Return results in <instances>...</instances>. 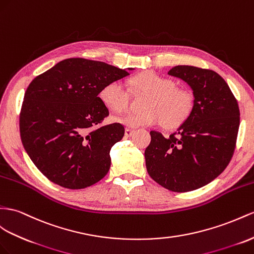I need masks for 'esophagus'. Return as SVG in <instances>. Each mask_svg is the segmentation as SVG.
Masks as SVG:
<instances>
[{
    "label": "esophagus",
    "instance_id": "34e87169",
    "mask_svg": "<svg viewBox=\"0 0 254 254\" xmlns=\"http://www.w3.org/2000/svg\"><path fill=\"white\" fill-rule=\"evenodd\" d=\"M133 133H134V129H131V128H126V131H125L126 137H131V136L133 135Z\"/></svg>",
    "mask_w": 254,
    "mask_h": 254
}]
</instances>
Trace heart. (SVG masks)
<instances>
[{"mask_svg": "<svg viewBox=\"0 0 254 254\" xmlns=\"http://www.w3.org/2000/svg\"><path fill=\"white\" fill-rule=\"evenodd\" d=\"M135 92L148 94L142 104L144 112L131 113L118 118L128 127H152L163 125L175 128L189 118L193 108V96L185 89L176 88L172 79L153 71H144L129 80ZM100 99L108 109L121 114L128 106V92L121 81L115 80L105 84L100 92Z\"/></svg>", "mask_w": 254, "mask_h": 254, "instance_id": "obj_1", "label": "heart"}]
</instances>
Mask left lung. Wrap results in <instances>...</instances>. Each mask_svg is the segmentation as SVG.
I'll return each mask as SVG.
<instances>
[{
	"label": "left lung",
	"mask_w": 254,
	"mask_h": 254,
	"mask_svg": "<svg viewBox=\"0 0 254 254\" xmlns=\"http://www.w3.org/2000/svg\"><path fill=\"white\" fill-rule=\"evenodd\" d=\"M168 75L191 88L193 108L170 137L150 132L146 167L155 183L166 189L193 191L211 183L230 163L239 128V107L229 84L216 71L177 65Z\"/></svg>",
	"instance_id": "8db88e82"
}]
</instances>
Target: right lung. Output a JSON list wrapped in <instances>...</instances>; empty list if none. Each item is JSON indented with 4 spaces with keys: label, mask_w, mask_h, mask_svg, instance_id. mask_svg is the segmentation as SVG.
<instances>
[{
    "label": "right lung",
    "mask_w": 254,
    "mask_h": 254,
    "mask_svg": "<svg viewBox=\"0 0 254 254\" xmlns=\"http://www.w3.org/2000/svg\"><path fill=\"white\" fill-rule=\"evenodd\" d=\"M134 68L71 58L35 77L20 113L22 145L34 165L54 184L84 189L106 176L110 149L122 139L120 123L100 126L109 115L99 94Z\"/></svg>",
    "instance_id": "right-lung-1"
}]
</instances>
